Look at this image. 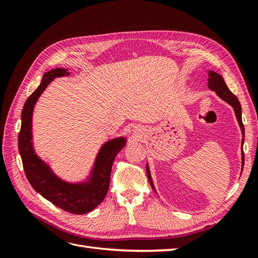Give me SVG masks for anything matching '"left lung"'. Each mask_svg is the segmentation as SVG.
<instances>
[{
    "instance_id": "obj_1",
    "label": "left lung",
    "mask_w": 258,
    "mask_h": 258,
    "mask_svg": "<svg viewBox=\"0 0 258 258\" xmlns=\"http://www.w3.org/2000/svg\"><path fill=\"white\" fill-rule=\"evenodd\" d=\"M207 86H208V89L215 92L223 101L228 103L229 105L234 108V112H235V115H236L238 125H239L240 131H242V134H243V140H242V146H243L245 130H244V125L242 122V106H240L238 98L235 96L231 91H229V89L225 83V81H224V79H223V76L221 74L214 72V71H208ZM242 166H244V152L243 151H242ZM146 173H147V178H149V180H150V184L152 186L153 190L156 191L155 187H154V184H153V179L151 176L149 164H146Z\"/></svg>"
}]
</instances>
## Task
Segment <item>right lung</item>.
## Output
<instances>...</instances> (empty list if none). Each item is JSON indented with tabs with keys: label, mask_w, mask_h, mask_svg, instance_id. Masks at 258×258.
I'll return each instance as SVG.
<instances>
[{
	"label": "right lung",
	"mask_w": 258,
	"mask_h": 258,
	"mask_svg": "<svg viewBox=\"0 0 258 258\" xmlns=\"http://www.w3.org/2000/svg\"><path fill=\"white\" fill-rule=\"evenodd\" d=\"M71 74L68 69H54L43 75L37 89L27 98L21 114L19 152L26 178L32 187L44 199L69 213L82 215L94 210L107 194L112 165L118 152L125 147L126 138L119 136L106 141L98 150L94 164L86 178L68 182L54 173L50 164L36 154L33 145V111L42 93L56 78Z\"/></svg>",
	"instance_id": "obj_1"
}]
</instances>
